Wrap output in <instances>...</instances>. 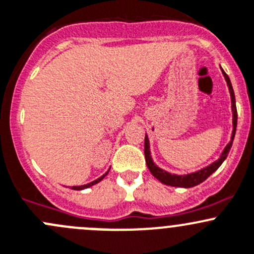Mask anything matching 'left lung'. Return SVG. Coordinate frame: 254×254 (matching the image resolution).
<instances>
[{
	"label": "left lung",
	"instance_id": "8db88e82",
	"mask_svg": "<svg viewBox=\"0 0 254 254\" xmlns=\"http://www.w3.org/2000/svg\"><path fill=\"white\" fill-rule=\"evenodd\" d=\"M221 72H223V75L226 80L227 88H229L230 91V98H231V110H232V133H231V139L227 143L226 146L224 148L223 153L220 154V158L218 160H215L214 163H211L210 165L203 167V169L198 170V171L190 172V174L187 175H177V174H171V172L166 171V170L161 169L154 163L153 158H151L150 153V143H149V138L145 133L144 138V155H145V163L146 166H148L149 171L151 172L154 177L156 180L161 182V184L172 186V187H182V188H190L194 187V186L202 184L203 181H205L209 176H210L213 172H215L216 170L220 167L221 164L224 163L225 159L227 158V154H229L230 149L232 146V142H234L235 133H236V126H237V110H236V100H235V93L234 89H232V84L230 82V78L226 73L224 72V69L221 68Z\"/></svg>",
	"mask_w": 254,
	"mask_h": 254
}]
</instances>
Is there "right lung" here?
Wrapping results in <instances>:
<instances>
[{
	"instance_id": "1",
	"label": "right lung",
	"mask_w": 254,
	"mask_h": 254,
	"mask_svg": "<svg viewBox=\"0 0 254 254\" xmlns=\"http://www.w3.org/2000/svg\"><path fill=\"white\" fill-rule=\"evenodd\" d=\"M109 171H110V169L108 170V171L105 172V174H104V175H101V176L99 177V179L94 180V181L89 182V184H87V185H82V186H73V187H70V188H72V190H85V188H89V187H91V186H94V185L99 184V182H100L101 180H103L104 177H105L106 175L109 174Z\"/></svg>"
}]
</instances>
